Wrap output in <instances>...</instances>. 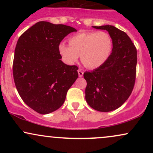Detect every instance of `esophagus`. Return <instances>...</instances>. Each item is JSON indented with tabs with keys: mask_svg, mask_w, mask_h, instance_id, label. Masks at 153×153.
<instances>
[{
	"mask_svg": "<svg viewBox=\"0 0 153 153\" xmlns=\"http://www.w3.org/2000/svg\"><path fill=\"white\" fill-rule=\"evenodd\" d=\"M78 73L79 77H82V75H83V73H84V72L82 71L81 69H78Z\"/></svg>",
	"mask_w": 153,
	"mask_h": 153,
	"instance_id": "1",
	"label": "esophagus"
}]
</instances>
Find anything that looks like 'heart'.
I'll return each mask as SVG.
<instances>
[{
  "label": "heart",
  "mask_w": 153,
  "mask_h": 153,
  "mask_svg": "<svg viewBox=\"0 0 153 153\" xmlns=\"http://www.w3.org/2000/svg\"><path fill=\"white\" fill-rule=\"evenodd\" d=\"M113 43L109 34L104 31L78 33L69 39V44L59 43V52L63 60L75 64L81 55L82 64L88 68H96L110 57Z\"/></svg>",
  "instance_id": "obj_1"
}]
</instances>
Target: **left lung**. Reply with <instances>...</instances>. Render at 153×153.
<instances>
[{
	"label": "left lung",
	"mask_w": 153,
	"mask_h": 153,
	"mask_svg": "<svg viewBox=\"0 0 153 153\" xmlns=\"http://www.w3.org/2000/svg\"><path fill=\"white\" fill-rule=\"evenodd\" d=\"M108 31L113 42L110 57L102 65L85 72V100L91 108L102 112L118 108L134 88L137 73V49L124 31L113 26H94Z\"/></svg>",
	"instance_id": "1"
}]
</instances>
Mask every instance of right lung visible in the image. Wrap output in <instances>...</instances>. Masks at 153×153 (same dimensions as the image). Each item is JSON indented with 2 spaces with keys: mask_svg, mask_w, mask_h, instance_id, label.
Instances as JSON below:
<instances>
[{
  "mask_svg": "<svg viewBox=\"0 0 153 153\" xmlns=\"http://www.w3.org/2000/svg\"><path fill=\"white\" fill-rule=\"evenodd\" d=\"M73 31L69 26L39 22L19 38L13 62L15 85L24 102L39 114L58 109L78 78V66L62 62L58 50Z\"/></svg>",
  "mask_w": 153,
  "mask_h": 153,
  "instance_id": "right-lung-1",
  "label": "right lung"
}]
</instances>
